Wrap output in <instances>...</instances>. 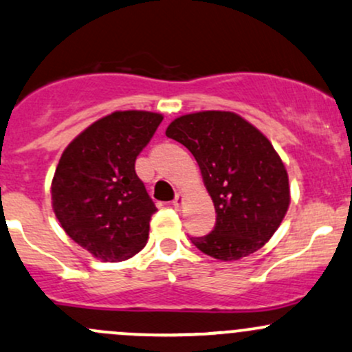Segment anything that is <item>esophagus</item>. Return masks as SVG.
Wrapping results in <instances>:
<instances>
[{"mask_svg":"<svg viewBox=\"0 0 352 352\" xmlns=\"http://www.w3.org/2000/svg\"><path fill=\"white\" fill-rule=\"evenodd\" d=\"M182 204H184V195L182 194H177L175 199H173L172 206L175 207V208H180V207H182Z\"/></svg>","mask_w":352,"mask_h":352,"instance_id":"esophagus-1","label":"esophagus"}]
</instances>
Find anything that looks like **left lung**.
Returning a JSON list of instances; mask_svg holds the SVG:
<instances>
[{
  "label": "left lung",
  "instance_id": "obj_1",
  "mask_svg": "<svg viewBox=\"0 0 352 352\" xmlns=\"http://www.w3.org/2000/svg\"><path fill=\"white\" fill-rule=\"evenodd\" d=\"M190 150L214 202L215 227L192 244L223 262L261 249L291 204L289 177L269 138L234 111L182 115L165 130Z\"/></svg>",
  "mask_w": 352,
  "mask_h": 352
}]
</instances>
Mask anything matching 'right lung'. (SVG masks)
I'll use <instances>...</instances> for the list:
<instances>
[{
    "mask_svg": "<svg viewBox=\"0 0 352 352\" xmlns=\"http://www.w3.org/2000/svg\"><path fill=\"white\" fill-rule=\"evenodd\" d=\"M160 113L113 111L85 129L61 153L52 206L72 241L103 262L133 257L146 244L155 204L135 173Z\"/></svg>",
    "mask_w": 352,
    "mask_h": 352,
    "instance_id": "add662e5",
    "label": "right lung"
}]
</instances>
